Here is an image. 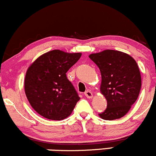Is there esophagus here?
I'll use <instances>...</instances> for the list:
<instances>
[{"label": "esophagus", "mask_w": 156, "mask_h": 156, "mask_svg": "<svg viewBox=\"0 0 156 156\" xmlns=\"http://www.w3.org/2000/svg\"><path fill=\"white\" fill-rule=\"evenodd\" d=\"M85 96L87 97V98H93V93L90 92V90H87L86 91V92L85 93Z\"/></svg>", "instance_id": "obj_1"}]
</instances>
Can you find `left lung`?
Here are the masks:
<instances>
[{"mask_svg":"<svg viewBox=\"0 0 156 156\" xmlns=\"http://www.w3.org/2000/svg\"><path fill=\"white\" fill-rule=\"evenodd\" d=\"M89 58L99 68L100 90L107 101V109L98 115L106 120L122 118L140 92L142 79L136 60L125 52L112 49L90 54Z\"/></svg>","mask_w":156,"mask_h":156,"instance_id":"obj_1","label":"left lung"}]
</instances>
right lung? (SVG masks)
Wrapping results in <instances>:
<instances>
[{
    "instance_id": "right-lung-1",
    "label": "right lung",
    "mask_w": 156,
    "mask_h": 156,
    "mask_svg": "<svg viewBox=\"0 0 156 156\" xmlns=\"http://www.w3.org/2000/svg\"><path fill=\"white\" fill-rule=\"evenodd\" d=\"M82 53H68L59 49L39 56L27 69L25 92L34 109L44 118L61 120L68 118L80 98L66 72Z\"/></svg>"
}]
</instances>
